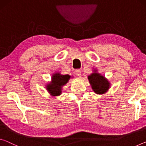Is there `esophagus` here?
I'll use <instances>...</instances> for the list:
<instances>
[{
    "mask_svg": "<svg viewBox=\"0 0 146 146\" xmlns=\"http://www.w3.org/2000/svg\"><path fill=\"white\" fill-rule=\"evenodd\" d=\"M75 74L76 75H77L78 76H81V75H82V73H81V71L80 70H75Z\"/></svg>",
    "mask_w": 146,
    "mask_h": 146,
    "instance_id": "esophagus-1",
    "label": "esophagus"
}]
</instances>
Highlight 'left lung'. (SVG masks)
Listing matches in <instances>:
<instances>
[{"mask_svg":"<svg viewBox=\"0 0 146 146\" xmlns=\"http://www.w3.org/2000/svg\"><path fill=\"white\" fill-rule=\"evenodd\" d=\"M88 80L94 92L97 94H104L110 87V83L104 76L97 73V70L88 76Z\"/></svg>","mask_w":146,"mask_h":146,"instance_id":"obj_1","label":"left lung"}]
</instances>
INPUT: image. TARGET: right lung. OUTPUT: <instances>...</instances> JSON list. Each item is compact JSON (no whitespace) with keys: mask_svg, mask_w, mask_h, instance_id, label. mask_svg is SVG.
<instances>
[{"mask_svg":"<svg viewBox=\"0 0 146 146\" xmlns=\"http://www.w3.org/2000/svg\"><path fill=\"white\" fill-rule=\"evenodd\" d=\"M71 78L69 75H61L59 73H54L51 77V82L46 86L49 93L52 96H59L62 93V88L68 83Z\"/></svg>","mask_w":146,"mask_h":146,"instance_id":"right-lung-1","label":"right lung"}]
</instances>
